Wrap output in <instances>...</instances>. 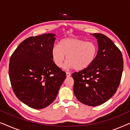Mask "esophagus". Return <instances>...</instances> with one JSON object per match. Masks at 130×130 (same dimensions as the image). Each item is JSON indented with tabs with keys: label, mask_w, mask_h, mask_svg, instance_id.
<instances>
[{
	"label": "esophagus",
	"mask_w": 130,
	"mask_h": 130,
	"mask_svg": "<svg viewBox=\"0 0 130 130\" xmlns=\"http://www.w3.org/2000/svg\"><path fill=\"white\" fill-rule=\"evenodd\" d=\"M66 76H67V77H70V76H71V73H69V72H66Z\"/></svg>",
	"instance_id": "obj_1"
}]
</instances>
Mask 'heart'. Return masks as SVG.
Masks as SVG:
<instances>
[{"label":"heart","mask_w":130,"mask_h":130,"mask_svg":"<svg viewBox=\"0 0 130 130\" xmlns=\"http://www.w3.org/2000/svg\"><path fill=\"white\" fill-rule=\"evenodd\" d=\"M97 53L98 46L93 42L66 38L60 41L58 45L53 47L51 57L58 67L63 66L67 58L68 67L79 71L89 67L95 60Z\"/></svg>","instance_id":"b5f03b06"}]
</instances>
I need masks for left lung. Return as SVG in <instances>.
I'll list each match as a JSON object with an SVG mask.
<instances>
[{
  "label": "left lung",
  "mask_w": 130,
  "mask_h": 130,
  "mask_svg": "<svg viewBox=\"0 0 130 130\" xmlns=\"http://www.w3.org/2000/svg\"><path fill=\"white\" fill-rule=\"evenodd\" d=\"M98 51L88 68L72 74L73 91L80 102L95 106L106 102L115 93L120 85L124 62L122 53L115 44L102 34H93Z\"/></svg>",
  "instance_id": "8db88e82"
}]
</instances>
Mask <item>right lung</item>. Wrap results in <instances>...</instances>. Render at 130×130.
I'll return each instance as SVG.
<instances>
[{"instance_id": "1", "label": "right lung", "mask_w": 130, "mask_h": 130, "mask_svg": "<svg viewBox=\"0 0 130 130\" xmlns=\"http://www.w3.org/2000/svg\"><path fill=\"white\" fill-rule=\"evenodd\" d=\"M55 35L45 34L25 39L10 58L12 89L21 102L34 109L50 105L66 77L52 60Z\"/></svg>"}]
</instances>
